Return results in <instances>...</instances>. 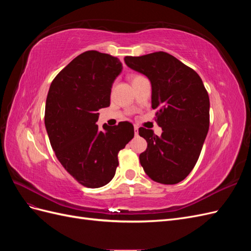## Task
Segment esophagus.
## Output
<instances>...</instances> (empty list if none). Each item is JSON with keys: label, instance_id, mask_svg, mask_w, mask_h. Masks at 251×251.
<instances>
[{"label": "esophagus", "instance_id": "1", "mask_svg": "<svg viewBox=\"0 0 251 251\" xmlns=\"http://www.w3.org/2000/svg\"><path fill=\"white\" fill-rule=\"evenodd\" d=\"M138 128H139V127H138L137 126H134V130H135V135H137V134H138Z\"/></svg>", "mask_w": 251, "mask_h": 251}]
</instances>
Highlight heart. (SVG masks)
I'll return each instance as SVG.
<instances>
[{"label": "heart", "instance_id": "heart-1", "mask_svg": "<svg viewBox=\"0 0 251 251\" xmlns=\"http://www.w3.org/2000/svg\"><path fill=\"white\" fill-rule=\"evenodd\" d=\"M144 78L143 76H141V75H133V76L131 77V80H132V83H135L136 81H138L140 79Z\"/></svg>", "mask_w": 251, "mask_h": 251}]
</instances>
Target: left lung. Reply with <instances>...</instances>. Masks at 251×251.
<instances>
[{
  "label": "left lung",
  "mask_w": 251,
  "mask_h": 251,
  "mask_svg": "<svg viewBox=\"0 0 251 251\" xmlns=\"http://www.w3.org/2000/svg\"><path fill=\"white\" fill-rule=\"evenodd\" d=\"M126 64L147 75L151 83V108L163 132L139 128L148 148L139 160L148 176L158 183L184 180L198 161L209 128V97L195 70L163 51L126 56Z\"/></svg>",
  "instance_id": "1"
}]
</instances>
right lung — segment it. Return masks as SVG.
I'll return each mask as SVG.
<instances>
[{"label":"right lung","instance_id":"add662e5","mask_svg":"<svg viewBox=\"0 0 251 251\" xmlns=\"http://www.w3.org/2000/svg\"><path fill=\"white\" fill-rule=\"evenodd\" d=\"M120 60L90 50L75 57L52 80L45 108V126L51 147L64 169L79 184L101 187L115 176L118 153L134 137L127 121L115 126L96 121L98 111L110 105L112 83Z\"/></svg>","mask_w":251,"mask_h":251}]
</instances>
